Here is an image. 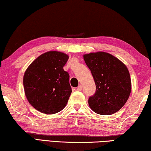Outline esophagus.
<instances>
[{"mask_svg": "<svg viewBox=\"0 0 151 151\" xmlns=\"http://www.w3.org/2000/svg\"><path fill=\"white\" fill-rule=\"evenodd\" d=\"M76 90H77L78 91H82V86H81V85H80V86H78L77 87V88H76Z\"/></svg>", "mask_w": 151, "mask_h": 151, "instance_id": "34e87169", "label": "esophagus"}]
</instances>
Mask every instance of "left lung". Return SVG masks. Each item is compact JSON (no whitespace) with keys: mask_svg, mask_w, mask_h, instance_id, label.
I'll use <instances>...</instances> for the list:
<instances>
[{"mask_svg":"<svg viewBox=\"0 0 151 151\" xmlns=\"http://www.w3.org/2000/svg\"><path fill=\"white\" fill-rule=\"evenodd\" d=\"M83 56L96 85L95 93L88 99L91 110L101 115L118 112L127 101L132 90L127 67L107 52H93Z\"/></svg>","mask_w":151,"mask_h":151,"instance_id":"obj_1","label":"left lung"}]
</instances>
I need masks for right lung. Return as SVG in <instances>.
Masks as SVG:
<instances>
[{"label": "right lung", "mask_w": 151, "mask_h": 151, "mask_svg": "<svg viewBox=\"0 0 151 151\" xmlns=\"http://www.w3.org/2000/svg\"><path fill=\"white\" fill-rule=\"evenodd\" d=\"M69 59L66 54L50 51L30 64L23 78L25 95L39 112L53 114L66 106L71 93L69 75L63 67Z\"/></svg>", "instance_id": "obj_1"}]
</instances>
